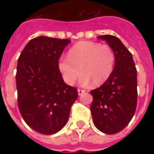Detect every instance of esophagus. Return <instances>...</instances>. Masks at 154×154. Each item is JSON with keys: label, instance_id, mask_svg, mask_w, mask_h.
<instances>
[{"label": "esophagus", "instance_id": "obj_1", "mask_svg": "<svg viewBox=\"0 0 154 154\" xmlns=\"http://www.w3.org/2000/svg\"><path fill=\"white\" fill-rule=\"evenodd\" d=\"M85 92H86L85 90H82V89H80V88L78 89V94H79V95H81L82 93H84Z\"/></svg>", "mask_w": 154, "mask_h": 154}]
</instances>
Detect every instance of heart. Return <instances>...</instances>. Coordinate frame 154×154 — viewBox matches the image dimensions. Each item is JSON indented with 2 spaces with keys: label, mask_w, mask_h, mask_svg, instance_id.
Returning <instances> with one entry per match:
<instances>
[{
  "label": "heart",
  "mask_w": 154,
  "mask_h": 154,
  "mask_svg": "<svg viewBox=\"0 0 154 154\" xmlns=\"http://www.w3.org/2000/svg\"><path fill=\"white\" fill-rule=\"evenodd\" d=\"M115 62V52L109 45L80 41L68 51V58L62 57L59 60L58 68L68 85H73L81 72L82 84L86 85L91 81L93 86H98L109 79Z\"/></svg>",
  "instance_id": "1"
}]
</instances>
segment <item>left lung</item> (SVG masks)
I'll return each mask as SVG.
<instances>
[{"mask_svg":"<svg viewBox=\"0 0 154 154\" xmlns=\"http://www.w3.org/2000/svg\"><path fill=\"white\" fill-rule=\"evenodd\" d=\"M116 55L115 67L109 78L91 91L93 123L101 132L114 134L122 131L131 121L137 105V70L132 54L115 36L103 35Z\"/></svg>","mask_w":154,"mask_h":154,"instance_id":"1","label":"left lung"}]
</instances>
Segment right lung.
I'll use <instances>...</instances> for the list:
<instances>
[{
    "label": "right lung",
    "instance_id": "add662e5",
    "mask_svg": "<svg viewBox=\"0 0 154 154\" xmlns=\"http://www.w3.org/2000/svg\"><path fill=\"white\" fill-rule=\"evenodd\" d=\"M69 39L41 36L32 38L17 64L18 107L26 124L38 133L52 134L67 123L78 98L77 88L67 85L58 68Z\"/></svg>",
    "mask_w": 154,
    "mask_h": 154
}]
</instances>
